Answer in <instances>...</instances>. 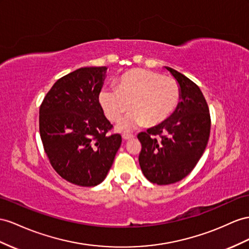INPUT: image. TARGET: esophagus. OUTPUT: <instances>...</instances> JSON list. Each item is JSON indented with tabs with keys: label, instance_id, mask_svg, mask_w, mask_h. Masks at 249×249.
<instances>
[{
	"label": "esophagus",
	"instance_id": "esophagus-1",
	"mask_svg": "<svg viewBox=\"0 0 249 249\" xmlns=\"http://www.w3.org/2000/svg\"><path fill=\"white\" fill-rule=\"evenodd\" d=\"M122 137H123L124 139H130V138L132 137V135H130V133H128V132H123Z\"/></svg>",
	"mask_w": 249,
	"mask_h": 249
}]
</instances>
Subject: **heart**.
I'll return each mask as SVG.
<instances>
[{
  "label": "heart",
  "instance_id": "b5f03b06",
  "mask_svg": "<svg viewBox=\"0 0 249 249\" xmlns=\"http://www.w3.org/2000/svg\"><path fill=\"white\" fill-rule=\"evenodd\" d=\"M170 94L165 90L160 82L147 80L145 85L144 97L138 100L132 107V111L137 116L145 118L164 117L170 110Z\"/></svg>",
  "mask_w": 249,
  "mask_h": 249
}]
</instances>
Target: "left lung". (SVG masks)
I'll use <instances>...</instances> for the list:
<instances>
[{
  "mask_svg": "<svg viewBox=\"0 0 249 249\" xmlns=\"http://www.w3.org/2000/svg\"><path fill=\"white\" fill-rule=\"evenodd\" d=\"M107 68L84 67L56 81L40 106L44 150L60 177L79 186L104 181L122 138L99 102Z\"/></svg>",
  "mask_w": 249,
  "mask_h": 249,
  "instance_id": "8db88e82",
  "label": "left lung"
}]
</instances>
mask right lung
<instances>
[{"label":"right lung","instance_id":"add662e5","mask_svg":"<svg viewBox=\"0 0 249 249\" xmlns=\"http://www.w3.org/2000/svg\"><path fill=\"white\" fill-rule=\"evenodd\" d=\"M174 76L178 97L175 111L164 117L156 116L159 123L138 139L142 145L139 163L146 179L158 185L179 182L189 175L199 162L209 139L210 116L208 105L200 88L187 76L168 69Z\"/></svg>","mask_w":249,"mask_h":249}]
</instances>
